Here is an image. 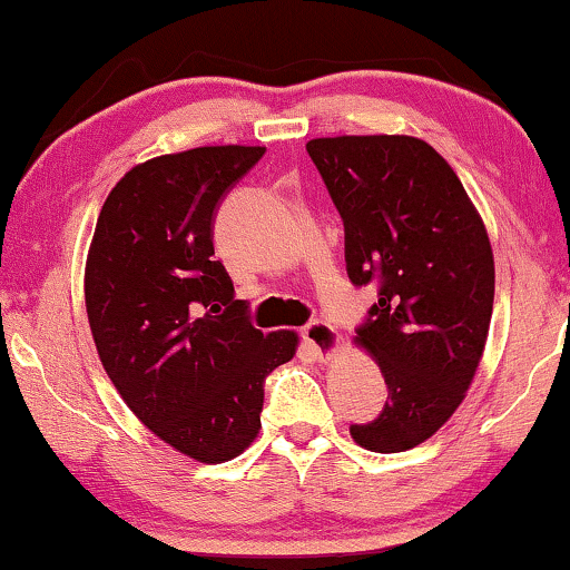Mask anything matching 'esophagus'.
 <instances>
[{
    "instance_id": "1",
    "label": "esophagus",
    "mask_w": 570,
    "mask_h": 570,
    "mask_svg": "<svg viewBox=\"0 0 570 570\" xmlns=\"http://www.w3.org/2000/svg\"><path fill=\"white\" fill-rule=\"evenodd\" d=\"M302 338L312 351H315V356L320 358V362H331V358L338 354V348H341L338 331H335L333 325L323 323V320H315V323H309L307 327H304Z\"/></svg>"
}]
</instances>
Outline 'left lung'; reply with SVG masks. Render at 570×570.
I'll use <instances>...</instances> for the list:
<instances>
[{"label": "left lung", "instance_id": "8db88e82", "mask_svg": "<svg viewBox=\"0 0 570 570\" xmlns=\"http://www.w3.org/2000/svg\"><path fill=\"white\" fill-rule=\"evenodd\" d=\"M307 151L343 216L348 278L380 282L354 341L390 395L351 436L368 452H405L452 419L475 380L493 315L491 239L456 173L423 139L323 136Z\"/></svg>", "mask_w": 570, "mask_h": 570}]
</instances>
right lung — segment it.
Instances as JSON below:
<instances>
[{
    "mask_svg": "<svg viewBox=\"0 0 570 570\" xmlns=\"http://www.w3.org/2000/svg\"><path fill=\"white\" fill-rule=\"evenodd\" d=\"M263 151L224 144L134 165L102 204L85 263L87 320L118 395L206 464L255 442L263 380L299 346L294 331H255L214 261L216 204Z\"/></svg>",
    "mask_w": 570,
    "mask_h": 570,
    "instance_id": "1",
    "label": "right lung"
}]
</instances>
